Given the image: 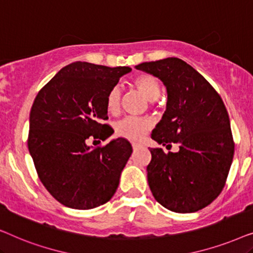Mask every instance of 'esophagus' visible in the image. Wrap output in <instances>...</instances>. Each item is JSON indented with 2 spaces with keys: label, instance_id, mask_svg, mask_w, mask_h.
Returning a JSON list of instances; mask_svg holds the SVG:
<instances>
[{
  "label": "esophagus",
  "instance_id": "esophagus-1",
  "mask_svg": "<svg viewBox=\"0 0 253 253\" xmlns=\"http://www.w3.org/2000/svg\"><path fill=\"white\" fill-rule=\"evenodd\" d=\"M139 147H141V145H140V144H138V143H132V148H133V150H137V148H139Z\"/></svg>",
  "mask_w": 253,
  "mask_h": 253
}]
</instances>
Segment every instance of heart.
Segmentation results:
<instances>
[{
    "label": "heart",
    "instance_id": "b5f03b06",
    "mask_svg": "<svg viewBox=\"0 0 253 253\" xmlns=\"http://www.w3.org/2000/svg\"><path fill=\"white\" fill-rule=\"evenodd\" d=\"M134 86L148 101H155L161 92L160 83L154 76L141 75L134 79ZM122 102V91L119 86L110 89L107 95V110L110 114H117ZM153 126V122L146 117H126L115 124L117 136L127 139H139L144 137Z\"/></svg>",
    "mask_w": 253,
    "mask_h": 253
}]
</instances>
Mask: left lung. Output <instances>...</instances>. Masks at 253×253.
Wrapping results in <instances>:
<instances>
[{
  "label": "left lung",
  "mask_w": 253,
  "mask_h": 253,
  "mask_svg": "<svg viewBox=\"0 0 253 253\" xmlns=\"http://www.w3.org/2000/svg\"><path fill=\"white\" fill-rule=\"evenodd\" d=\"M136 69L153 75L167 88V107L152 139L176 153L150 148L147 181L155 200L176 213H193L222 191L234 157L230 121L213 86L177 57L145 62Z\"/></svg>",
  "instance_id": "left-lung-1"
}]
</instances>
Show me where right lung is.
Returning <instances> with one entry per match:
<instances>
[{
    "mask_svg": "<svg viewBox=\"0 0 253 253\" xmlns=\"http://www.w3.org/2000/svg\"><path fill=\"white\" fill-rule=\"evenodd\" d=\"M130 71L129 67L74 62L34 99L27 146L41 183L62 205L95 209L116 192L132 146L124 138L102 147L88 146L87 140L113 134L102 123L108 120L107 95Z\"/></svg>",
    "mask_w": 253,
    "mask_h": 253,
    "instance_id": "right-lung-1",
    "label": "right lung"
}]
</instances>
